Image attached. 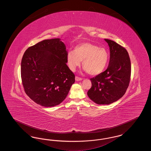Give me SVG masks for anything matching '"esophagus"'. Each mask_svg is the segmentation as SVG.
I'll return each mask as SVG.
<instances>
[{"instance_id": "esophagus-1", "label": "esophagus", "mask_w": 151, "mask_h": 151, "mask_svg": "<svg viewBox=\"0 0 151 151\" xmlns=\"http://www.w3.org/2000/svg\"><path fill=\"white\" fill-rule=\"evenodd\" d=\"M83 79V78H80L79 76H76L75 77V80L76 81H80V80H81Z\"/></svg>"}]
</instances>
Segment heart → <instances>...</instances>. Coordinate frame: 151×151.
I'll return each mask as SVG.
<instances>
[{"instance_id":"1","label":"heart","mask_w":151,"mask_h":151,"mask_svg":"<svg viewBox=\"0 0 151 151\" xmlns=\"http://www.w3.org/2000/svg\"><path fill=\"white\" fill-rule=\"evenodd\" d=\"M109 54L104 47L90 43H81L77 45L74 51H71L67 55V63L71 71H75L83 61V67L89 75H97L105 70L108 64Z\"/></svg>"}]
</instances>
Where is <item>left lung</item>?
I'll list each match as a JSON object with an SVG mask.
<instances>
[{
	"instance_id": "left-lung-1",
	"label": "left lung",
	"mask_w": 151,
	"mask_h": 151,
	"mask_svg": "<svg viewBox=\"0 0 151 151\" xmlns=\"http://www.w3.org/2000/svg\"><path fill=\"white\" fill-rule=\"evenodd\" d=\"M110 48V61L107 69L91 78L92 86L88 97L97 104L109 105L118 100L129 86L131 65L126 49L114 41L105 39Z\"/></svg>"
}]
</instances>
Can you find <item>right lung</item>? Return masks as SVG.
Returning a JSON list of instances; mask_svg holds the SVG:
<instances>
[{
  "label": "right lung",
  "instance_id": "add662e5",
  "mask_svg": "<svg viewBox=\"0 0 151 151\" xmlns=\"http://www.w3.org/2000/svg\"><path fill=\"white\" fill-rule=\"evenodd\" d=\"M67 52L59 38L45 40L24 52L21 63L25 93L38 105L52 107L65 100L75 76L66 65Z\"/></svg>",
  "mask_w": 151,
  "mask_h": 151
}]
</instances>
